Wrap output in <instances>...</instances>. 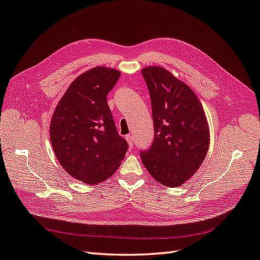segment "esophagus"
Returning <instances> with one entry per match:
<instances>
[{
  "label": "esophagus",
  "mask_w": 260,
  "mask_h": 260,
  "mask_svg": "<svg viewBox=\"0 0 260 260\" xmlns=\"http://www.w3.org/2000/svg\"><path fill=\"white\" fill-rule=\"evenodd\" d=\"M125 140H127V141H128L129 146H130V147H132V146H133V137H132V136H130V135H128L127 137H125Z\"/></svg>",
  "instance_id": "obj_1"
}]
</instances>
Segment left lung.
<instances>
[{
	"instance_id": "obj_1",
	"label": "left lung",
	"mask_w": 260,
	"mask_h": 260,
	"mask_svg": "<svg viewBox=\"0 0 260 260\" xmlns=\"http://www.w3.org/2000/svg\"><path fill=\"white\" fill-rule=\"evenodd\" d=\"M141 72L151 97L155 136L140 156L159 184L178 187L193 176L207 155V117L193 90L166 69L146 67Z\"/></svg>"
}]
</instances>
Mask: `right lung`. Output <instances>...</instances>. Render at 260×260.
Segmentation results:
<instances>
[{
  "instance_id": "1",
  "label": "right lung",
  "mask_w": 260,
  "mask_h": 260,
  "mask_svg": "<svg viewBox=\"0 0 260 260\" xmlns=\"http://www.w3.org/2000/svg\"><path fill=\"white\" fill-rule=\"evenodd\" d=\"M120 71L96 67L79 75L55 107L50 140L59 163L73 178L97 185L113 176L128 150L118 135L107 94Z\"/></svg>"
}]
</instances>
